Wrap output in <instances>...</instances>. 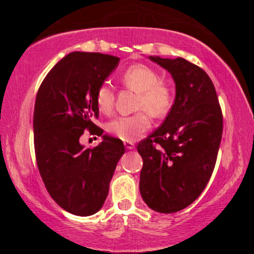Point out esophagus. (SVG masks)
<instances>
[{"label": "esophagus", "mask_w": 254, "mask_h": 254, "mask_svg": "<svg viewBox=\"0 0 254 254\" xmlns=\"http://www.w3.org/2000/svg\"><path fill=\"white\" fill-rule=\"evenodd\" d=\"M124 143H125V147H126L127 149H129V150L130 149H134V147H135L133 142H130V141H125Z\"/></svg>", "instance_id": "34e87169"}]
</instances>
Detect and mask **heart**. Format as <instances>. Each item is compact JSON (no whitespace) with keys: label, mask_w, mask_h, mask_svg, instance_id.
Returning <instances> with one entry per match:
<instances>
[{"label":"heart","mask_w":254,"mask_h":254,"mask_svg":"<svg viewBox=\"0 0 254 254\" xmlns=\"http://www.w3.org/2000/svg\"><path fill=\"white\" fill-rule=\"evenodd\" d=\"M126 88L137 92L136 109L147 110L154 118L163 117L171 106V95L154 69L144 64H133L120 76ZM99 112L110 114L114 106V92L107 84L100 85L96 92ZM146 112V113H147ZM144 111L114 118L107 124V130L123 141H134L150 128V118Z\"/></svg>","instance_id":"heart-1"}]
</instances>
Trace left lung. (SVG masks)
<instances>
[{
  "instance_id": "1",
  "label": "left lung",
  "mask_w": 254,
  "mask_h": 254,
  "mask_svg": "<svg viewBox=\"0 0 254 254\" xmlns=\"http://www.w3.org/2000/svg\"><path fill=\"white\" fill-rule=\"evenodd\" d=\"M149 59L172 75L176 98L161 127L137 144L143 159L140 193L152 210L171 214L194 202L209 182L223 117L203 69L183 58Z\"/></svg>"
}]
</instances>
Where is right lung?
I'll use <instances>...</instances> for the list:
<instances>
[{"label":"right lung","mask_w":254,"mask_h":254,"mask_svg":"<svg viewBox=\"0 0 254 254\" xmlns=\"http://www.w3.org/2000/svg\"><path fill=\"white\" fill-rule=\"evenodd\" d=\"M120 59L72 52L58 62L38 90L33 113L34 151L40 176L55 202L68 213L90 216L105 202L125 145L95 125L96 92ZM85 129L103 141L85 149Z\"/></svg>","instance_id":"1"}]
</instances>
